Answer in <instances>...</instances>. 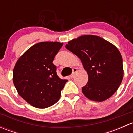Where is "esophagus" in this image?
I'll return each instance as SVG.
<instances>
[{"label":"esophagus","instance_id":"obj_1","mask_svg":"<svg viewBox=\"0 0 133 133\" xmlns=\"http://www.w3.org/2000/svg\"><path fill=\"white\" fill-rule=\"evenodd\" d=\"M77 68H73V73H72L71 75V76H70V77L71 78H73L75 76V74H76V72H77Z\"/></svg>","mask_w":133,"mask_h":133}]
</instances>
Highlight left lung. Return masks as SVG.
Returning a JSON list of instances; mask_svg holds the SVG:
<instances>
[{"mask_svg": "<svg viewBox=\"0 0 133 133\" xmlns=\"http://www.w3.org/2000/svg\"><path fill=\"white\" fill-rule=\"evenodd\" d=\"M65 48L81 60L88 73V82L82 90L88 98L102 102L116 91L124 69L116 46L98 36L87 35L68 42Z\"/></svg>", "mask_w": 133, "mask_h": 133, "instance_id": "8db88e82", "label": "left lung"}]
</instances>
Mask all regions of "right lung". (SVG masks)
<instances>
[{"label":"right lung","mask_w":133,"mask_h":133,"mask_svg":"<svg viewBox=\"0 0 133 133\" xmlns=\"http://www.w3.org/2000/svg\"><path fill=\"white\" fill-rule=\"evenodd\" d=\"M63 45L58 42H42L28 49L18 58L13 81L18 95L32 106L44 109L54 105L68 80L60 78L55 57Z\"/></svg>","instance_id":"obj_1"}]
</instances>
